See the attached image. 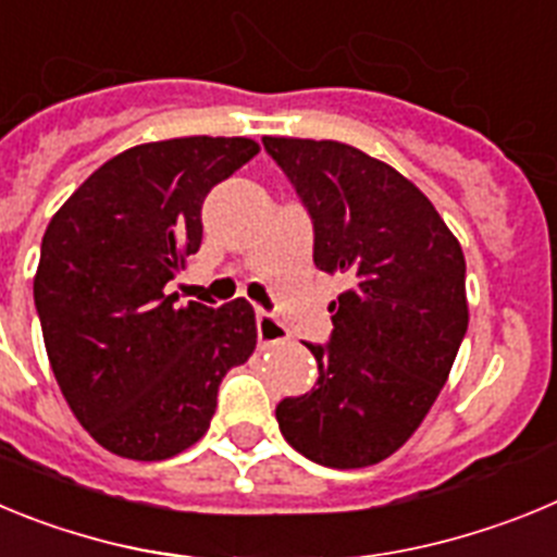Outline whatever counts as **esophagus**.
Wrapping results in <instances>:
<instances>
[{"label":"esophagus","mask_w":557,"mask_h":557,"mask_svg":"<svg viewBox=\"0 0 557 557\" xmlns=\"http://www.w3.org/2000/svg\"><path fill=\"white\" fill-rule=\"evenodd\" d=\"M256 332H259V343H262V346H278V343H287L289 339L284 323L278 321L275 314L264 312V309L256 312Z\"/></svg>","instance_id":"34e87169"}]
</instances>
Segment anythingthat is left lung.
Segmentation results:
<instances>
[{"mask_svg": "<svg viewBox=\"0 0 557 557\" xmlns=\"http://www.w3.org/2000/svg\"><path fill=\"white\" fill-rule=\"evenodd\" d=\"M312 220L314 268L343 278L329 343H304L318 382L275 407L295 451L329 469L391 457L446 385L466 329V259L418 186L343 141L275 139Z\"/></svg>", "mask_w": 557, "mask_h": 557, "instance_id": "obj_1", "label": "left lung"}]
</instances>
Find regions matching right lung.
<instances>
[{
    "label": "right lung",
    "instance_id": "1",
    "mask_svg": "<svg viewBox=\"0 0 557 557\" xmlns=\"http://www.w3.org/2000/svg\"><path fill=\"white\" fill-rule=\"evenodd\" d=\"M256 152L243 136L131 147L49 220L33 282L44 346L77 421L113 455L166 460L198 444L223 376L256 348L245 298L175 307L164 293L198 253L206 195Z\"/></svg>",
    "mask_w": 557,
    "mask_h": 557
}]
</instances>
